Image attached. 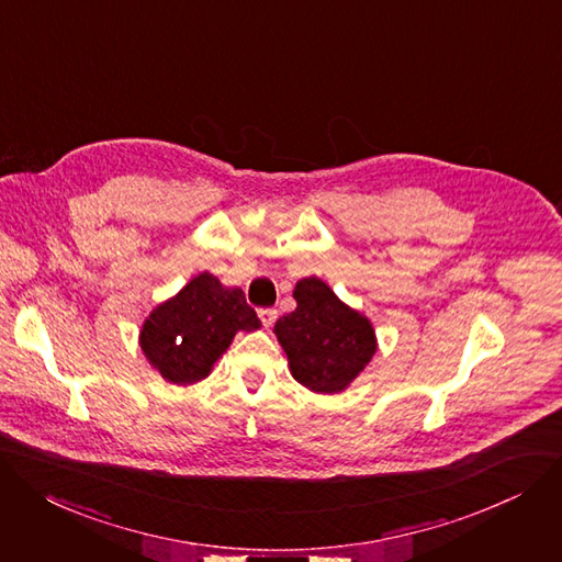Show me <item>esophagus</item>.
Segmentation results:
<instances>
[{
  "label": "esophagus",
  "instance_id": "obj_1",
  "mask_svg": "<svg viewBox=\"0 0 562 562\" xmlns=\"http://www.w3.org/2000/svg\"><path fill=\"white\" fill-rule=\"evenodd\" d=\"M258 314H260V321H262L265 327H271V325L276 323V318H278V312H276L273 307H265V310H260Z\"/></svg>",
  "mask_w": 562,
  "mask_h": 562
}]
</instances>
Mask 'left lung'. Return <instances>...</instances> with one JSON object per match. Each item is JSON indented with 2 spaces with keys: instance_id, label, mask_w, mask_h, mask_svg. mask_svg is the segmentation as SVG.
Returning a JSON list of instances; mask_svg holds the SVG:
<instances>
[{
  "instance_id": "obj_1",
  "label": "left lung",
  "mask_w": 562,
  "mask_h": 562,
  "mask_svg": "<svg viewBox=\"0 0 562 562\" xmlns=\"http://www.w3.org/2000/svg\"><path fill=\"white\" fill-rule=\"evenodd\" d=\"M295 312L276 323V336L289 356L297 383L321 394L342 392L376 351L368 318L349 310L318 278L295 284Z\"/></svg>"
}]
</instances>
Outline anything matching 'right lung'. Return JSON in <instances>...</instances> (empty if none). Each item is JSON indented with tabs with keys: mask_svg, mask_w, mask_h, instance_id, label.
Returning <instances> with one entry per match:
<instances>
[{
	"mask_svg": "<svg viewBox=\"0 0 562 562\" xmlns=\"http://www.w3.org/2000/svg\"><path fill=\"white\" fill-rule=\"evenodd\" d=\"M260 325L241 289H226L215 276L201 273L149 314L140 349L166 381L190 385L211 374L239 329Z\"/></svg>",
	"mask_w": 562,
	"mask_h": 562,
	"instance_id": "right-lung-1",
	"label": "right lung"
}]
</instances>
